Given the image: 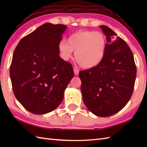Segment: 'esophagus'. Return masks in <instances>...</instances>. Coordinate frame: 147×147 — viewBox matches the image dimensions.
Segmentation results:
<instances>
[{
  "instance_id": "1",
  "label": "esophagus",
  "mask_w": 147,
  "mask_h": 147,
  "mask_svg": "<svg viewBox=\"0 0 147 147\" xmlns=\"http://www.w3.org/2000/svg\"><path fill=\"white\" fill-rule=\"evenodd\" d=\"M74 74H75L76 76H77L78 74H79V70L76 67H74Z\"/></svg>"
}]
</instances>
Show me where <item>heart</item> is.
<instances>
[{
  "label": "heart",
  "instance_id": "heart-1",
  "mask_svg": "<svg viewBox=\"0 0 147 147\" xmlns=\"http://www.w3.org/2000/svg\"><path fill=\"white\" fill-rule=\"evenodd\" d=\"M107 49V40L102 32L80 30L71 35L67 43L62 40L58 44L61 58L65 61L71 57L73 51L74 58L83 68H93L102 61Z\"/></svg>",
  "mask_w": 147,
  "mask_h": 147
}]
</instances>
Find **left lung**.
I'll return each mask as SVG.
<instances>
[{
    "instance_id": "1",
    "label": "left lung",
    "mask_w": 147,
    "mask_h": 147,
    "mask_svg": "<svg viewBox=\"0 0 147 147\" xmlns=\"http://www.w3.org/2000/svg\"><path fill=\"white\" fill-rule=\"evenodd\" d=\"M107 40L102 61L81 71V92L88 110L99 117L116 114L129 102L133 92L136 67L133 54L124 40L107 26H100Z\"/></svg>"
}]
</instances>
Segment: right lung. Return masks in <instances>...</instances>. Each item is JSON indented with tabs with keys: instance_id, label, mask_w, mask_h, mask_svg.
Masks as SVG:
<instances>
[{
	"instance_id": "right-lung-1",
	"label": "right lung",
	"mask_w": 147,
	"mask_h": 147,
	"mask_svg": "<svg viewBox=\"0 0 147 147\" xmlns=\"http://www.w3.org/2000/svg\"><path fill=\"white\" fill-rule=\"evenodd\" d=\"M67 26L45 23L23 37L10 67L14 94L27 111L45 114L55 110L74 76L72 65L60 57L58 44Z\"/></svg>"
}]
</instances>
